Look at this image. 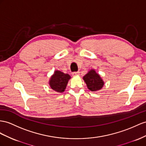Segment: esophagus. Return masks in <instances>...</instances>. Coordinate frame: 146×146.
Returning <instances> with one entry per match:
<instances>
[{"label": "esophagus", "mask_w": 146, "mask_h": 146, "mask_svg": "<svg viewBox=\"0 0 146 146\" xmlns=\"http://www.w3.org/2000/svg\"><path fill=\"white\" fill-rule=\"evenodd\" d=\"M79 74H80V72H79L73 73V76H78V75H79Z\"/></svg>", "instance_id": "obj_1"}]
</instances>
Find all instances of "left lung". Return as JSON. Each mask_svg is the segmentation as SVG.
I'll list each match as a JSON object with an SVG mask.
<instances>
[{
	"mask_svg": "<svg viewBox=\"0 0 146 146\" xmlns=\"http://www.w3.org/2000/svg\"><path fill=\"white\" fill-rule=\"evenodd\" d=\"M83 79L86 84L88 88L92 92L99 91L104 86V81L94 69L89 70L83 76Z\"/></svg>",
	"mask_w": 146,
	"mask_h": 146,
	"instance_id": "left-lung-1",
	"label": "left lung"
}]
</instances>
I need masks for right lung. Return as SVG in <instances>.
Segmentation results:
<instances>
[{
    "instance_id": "1",
    "label": "right lung",
    "mask_w": 146,
    "mask_h": 146,
    "mask_svg": "<svg viewBox=\"0 0 146 146\" xmlns=\"http://www.w3.org/2000/svg\"><path fill=\"white\" fill-rule=\"evenodd\" d=\"M70 79L71 76L68 74L64 73L59 70H55L51 76L48 84L52 89L60 93L65 91L67 84Z\"/></svg>"
}]
</instances>
